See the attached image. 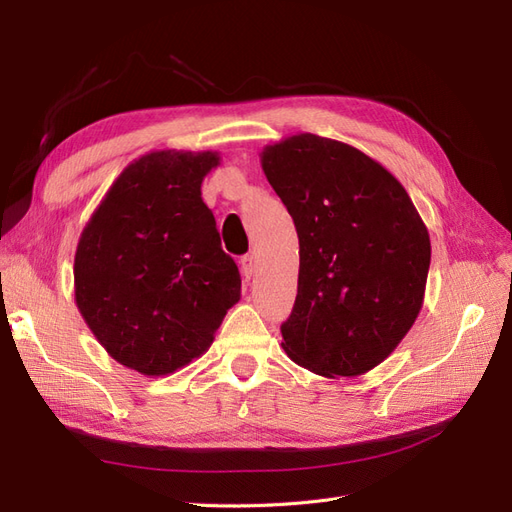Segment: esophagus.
<instances>
[{"mask_svg":"<svg viewBox=\"0 0 512 512\" xmlns=\"http://www.w3.org/2000/svg\"><path fill=\"white\" fill-rule=\"evenodd\" d=\"M241 265H243L245 277H247V280H250V277H252L254 271H256V256H254V254H245L243 260H241Z\"/></svg>","mask_w":512,"mask_h":512,"instance_id":"esophagus-1","label":"esophagus"}]
</instances>
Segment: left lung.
Listing matches in <instances>:
<instances>
[{
	"label": "left lung",
	"mask_w": 512,
	"mask_h": 512,
	"mask_svg": "<svg viewBox=\"0 0 512 512\" xmlns=\"http://www.w3.org/2000/svg\"><path fill=\"white\" fill-rule=\"evenodd\" d=\"M260 158L299 235V290L282 346L318 376H361L421 312L429 232L404 185L346 143L305 132Z\"/></svg>",
	"instance_id": "obj_1"
}]
</instances>
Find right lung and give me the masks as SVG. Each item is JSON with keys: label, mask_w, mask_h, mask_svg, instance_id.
<instances>
[{"label": "right lung", "mask_w": 512, "mask_h": 512, "mask_svg": "<svg viewBox=\"0 0 512 512\" xmlns=\"http://www.w3.org/2000/svg\"><path fill=\"white\" fill-rule=\"evenodd\" d=\"M213 151H153L115 179L83 228L74 297L113 359L143 376L173 374L205 354L241 297L200 185Z\"/></svg>", "instance_id": "right-lung-1"}]
</instances>
